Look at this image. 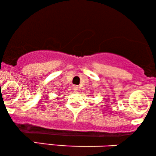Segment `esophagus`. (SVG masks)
Instances as JSON below:
<instances>
[{"instance_id":"obj_1","label":"esophagus","mask_w":156,"mask_h":156,"mask_svg":"<svg viewBox=\"0 0 156 156\" xmlns=\"http://www.w3.org/2000/svg\"><path fill=\"white\" fill-rule=\"evenodd\" d=\"M73 90L74 91H76V90H78V87H77V86H73Z\"/></svg>"}]
</instances>
